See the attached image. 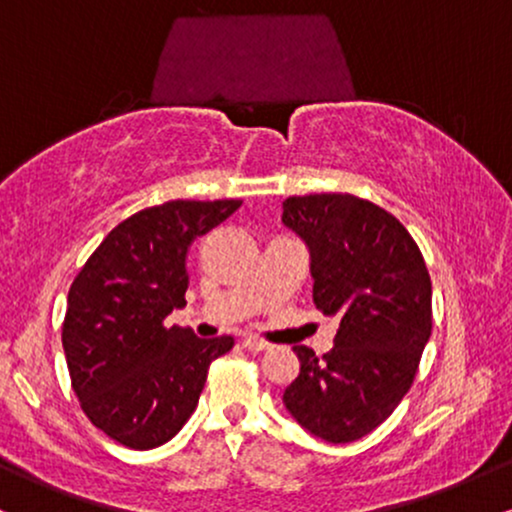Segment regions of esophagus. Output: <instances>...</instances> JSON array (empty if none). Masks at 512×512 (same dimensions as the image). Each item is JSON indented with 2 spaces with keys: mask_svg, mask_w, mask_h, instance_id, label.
I'll list each match as a JSON object with an SVG mask.
<instances>
[{
  "mask_svg": "<svg viewBox=\"0 0 512 512\" xmlns=\"http://www.w3.org/2000/svg\"><path fill=\"white\" fill-rule=\"evenodd\" d=\"M243 349L245 351H255V354H257V351H267L269 349V344L267 342H262V339H245V342H243Z\"/></svg>",
  "mask_w": 512,
  "mask_h": 512,
  "instance_id": "esophagus-1",
  "label": "esophagus"
}]
</instances>
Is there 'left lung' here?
Listing matches in <instances>:
<instances>
[{"label": "left lung", "instance_id": "left-lung-1", "mask_svg": "<svg viewBox=\"0 0 512 512\" xmlns=\"http://www.w3.org/2000/svg\"><path fill=\"white\" fill-rule=\"evenodd\" d=\"M281 221L310 248L315 308L339 317L330 354L293 349L301 373L284 404L313 436L354 443L383 424L414 383L433 330L431 276L407 228L368 199L289 197Z\"/></svg>", "mask_w": 512, "mask_h": 512}]
</instances>
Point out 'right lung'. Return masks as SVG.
Listing matches in <instances>:
<instances>
[{
    "instance_id": "1",
    "label": "right lung",
    "mask_w": 512,
    "mask_h": 512,
    "mask_svg": "<svg viewBox=\"0 0 512 512\" xmlns=\"http://www.w3.org/2000/svg\"><path fill=\"white\" fill-rule=\"evenodd\" d=\"M240 199H173L117 223L74 276L62 346L81 409L132 450L163 445L195 411L211 361L233 337L199 339L168 327L185 305L187 248L233 214Z\"/></svg>"
}]
</instances>
